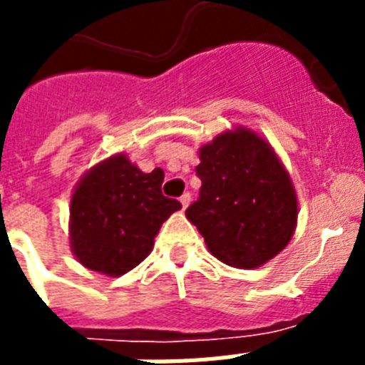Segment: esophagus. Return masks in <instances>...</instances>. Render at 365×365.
<instances>
[{
  "label": "esophagus",
  "mask_w": 365,
  "mask_h": 365,
  "mask_svg": "<svg viewBox=\"0 0 365 365\" xmlns=\"http://www.w3.org/2000/svg\"><path fill=\"white\" fill-rule=\"evenodd\" d=\"M180 202H182V208H183V210H185V208H187V206H189V202H191V195L183 193L182 197H180Z\"/></svg>",
  "instance_id": "34e87169"
}]
</instances>
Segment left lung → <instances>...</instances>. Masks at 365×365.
Here are the masks:
<instances>
[{
	"instance_id": "obj_1",
	"label": "left lung",
	"mask_w": 365,
	"mask_h": 365,
	"mask_svg": "<svg viewBox=\"0 0 365 365\" xmlns=\"http://www.w3.org/2000/svg\"><path fill=\"white\" fill-rule=\"evenodd\" d=\"M200 195L185 216L214 257L255 269L282 252L297 225V195L271 143L235 126L199 148Z\"/></svg>"
}]
</instances>
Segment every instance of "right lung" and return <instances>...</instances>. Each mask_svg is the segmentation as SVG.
Masks as SVG:
<instances>
[{"label": "right lung", "instance_id": "1", "mask_svg": "<svg viewBox=\"0 0 365 365\" xmlns=\"http://www.w3.org/2000/svg\"><path fill=\"white\" fill-rule=\"evenodd\" d=\"M165 172H142L125 153L88 168L70 200V248L77 261L121 277L153 250L160 225L182 208L160 191Z\"/></svg>", "mask_w": 365, "mask_h": 365}]
</instances>
